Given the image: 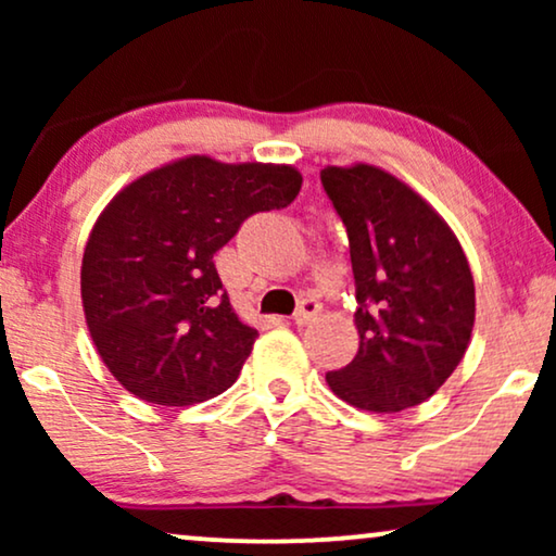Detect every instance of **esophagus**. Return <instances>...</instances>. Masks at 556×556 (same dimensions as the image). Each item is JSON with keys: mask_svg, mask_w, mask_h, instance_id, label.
<instances>
[{"mask_svg": "<svg viewBox=\"0 0 556 556\" xmlns=\"http://www.w3.org/2000/svg\"><path fill=\"white\" fill-rule=\"evenodd\" d=\"M318 314H321V303H318L316 299H303L301 306L295 308L293 321L299 324V326H306V324L314 321V318H316Z\"/></svg>", "mask_w": 556, "mask_h": 556, "instance_id": "esophagus-1", "label": "esophagus"}]
</instances>
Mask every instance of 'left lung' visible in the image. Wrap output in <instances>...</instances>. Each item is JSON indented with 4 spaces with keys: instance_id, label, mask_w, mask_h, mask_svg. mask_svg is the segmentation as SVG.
<instances>
[{
    "instance_id": "obj_1",
    "label": "left lung",
    "mask_w": 556,
    "mask_h": 556,
    "mask_svg": "<svg viewBox=\"0 0 556 556\" xmlns=\"http://www.w3.org/2000/svg\"><path fill=\"white\" fill-rule=\"evenodd\" d=\"M324 192L346 227L359 352L326 375L337 397L400 413L432 397L466 354L476 288L460 242L407 185L377 166H326Z\"/></svg>"
}]
</instances>
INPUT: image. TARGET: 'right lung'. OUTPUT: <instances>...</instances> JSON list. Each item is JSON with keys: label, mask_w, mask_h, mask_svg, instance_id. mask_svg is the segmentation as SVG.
Returning a JSON list of instances; mask_svg holds the SVG:
<instances>
[{"label": "right lung", "mask_w": 556, "mask_h": 556, "mask_svg": "<svg viewBox=\"0 0 556 556\" xmlns=\"http://www.w3.org/2000/svg\"><path fill=\"white\" fill-rule=\"evenodd\" d=\"M301 181L293 166L189 156L113 197L83 253L80 293L98 354L128 392L187 407L230 390L257 331L212 257L248 217L288 207Z\"/></svg>", "instance_id": "1"}]
</instances>
